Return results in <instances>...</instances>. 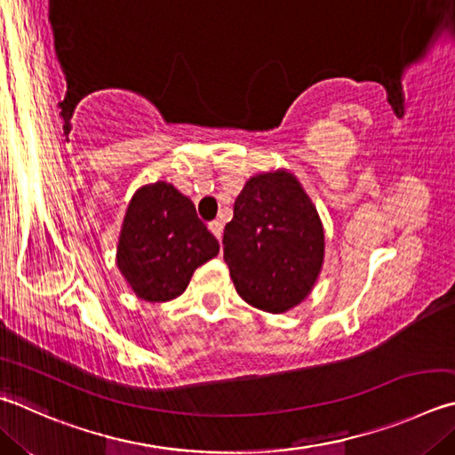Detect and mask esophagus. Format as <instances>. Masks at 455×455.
I'll use <instances>...</instances> for the list:
<instances>
[{
    "label": "esophagus",
    "mask_w": 455,
    "mask_h": 455,
    "mask_svg": "<svg viewBox=\"0 0 455 455\" xmlns=\"http://www.w3.org/2000/svg\"><path fill=\"white\" fill-rule=\"evenodd\" d=\"M209 230L220 241V236H222V222L220 220H211L209 222Z\"/></svg>",
    "instance_id": "1"
}]
</instances>
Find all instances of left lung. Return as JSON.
<instances>
[{
  "mask_svg": "<svg viewBox=\"0 0 455 455\" xmlns=\"http://www.w3.org/2000/svg\"><path fill=\"white\" fill-rule=\"evenodd\" d=\"M222 251L236 292L272 314L300 304L324 259L318 212L288 172L252 177L235 201Z\"/></svg>",
  "mask_w": 455,
  "mask_h": 455,
  "instance_id": "left-lung-1",
  "label": "left lung"
}]
</instances>
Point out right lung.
I'll use <instances>...</instances> for the list:
<instances>
[{
	"mask_svg": "<svg viewBox=\"0 0 455 455\" xmlns=\"http://www.w3.org/2000/svg\"><path fill=\"white\" fill-rule=\"evenodd\" d=\"M219 254V241L175 187L139 188L121 228L117 267L139 299L164 302L183 294L193 272Z\"/></svg>",
	"mask_w": 455,
	"mask_h": 455,
	"instance_id": "1",
	"label": "right lung"
}]
</instances>
